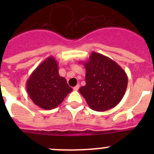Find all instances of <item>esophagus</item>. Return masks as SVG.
Masks as SVG:
<instances>
[{"label": "esophagus", "instance_id": "1", "mask_svg": "<svg viewBox=\"0 0 154 154\" xmlns=\"http://www.w3.org/2000/svg\"><path fill=\"white\" fill-rule=\"evenodd\" d=\"M79 85H75V86L74 87V88H73V89H74L75 91H77V90H79Z\"/></svg>", "mask_w": 154, "mask_h": 154}]
</instances>
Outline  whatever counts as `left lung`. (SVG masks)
<instances>
[{"label":"left lung","mask_w":154,"mask_h":154,"mask_svg":"<svg viewBox=\"0 0 154 154\" xmlns=\"http://www.w3.org/2000/svg\"><path fill=\"white\" fill-rule=\"evenodd\" d=\"M85 68V85L79 91L92 109L103 112L122 100L127 88V75L111 58L92 52Z\"/></svg>","instance_id":"1"}]
</instances>
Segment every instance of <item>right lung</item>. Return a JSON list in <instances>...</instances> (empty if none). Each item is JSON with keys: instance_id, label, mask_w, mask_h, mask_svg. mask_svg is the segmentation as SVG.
<instances>
[{"instance_id": "right-lung-1", "label": "right lung", "mask_w": 154, "mask_h": 154, "mask_svg": "<svg viewBox=\"0 0 154 154\" xmlns=\"http://www.w3.org/2000/svg\"><path fill=\"white\" fill-rule=\"evenodd\" d=\"M28 96L36 106L44 109L58 106L72 89L58 74V62L49 56L34 70L26 82Z\"/></svg>"}]
</instances>
